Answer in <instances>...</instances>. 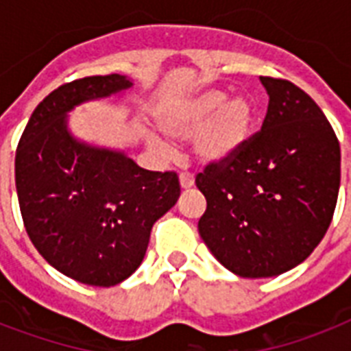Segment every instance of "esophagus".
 <instances>
[{"instance_id":"obj_1","label":"esophagus","mask_w":351,"mask_h":351,"mask_svg":"<svg viewBox=\"0 0 351 351\" xmlns=\"http://www.w3.org/2000/svg\"><path fill=\"white\" fill-rule=\"evenodd\" d=\"M180 186L184 187V189H187V187H193V186H195V176H193L191 173H182V175H180Z\"/></svg>"}]
</instances>
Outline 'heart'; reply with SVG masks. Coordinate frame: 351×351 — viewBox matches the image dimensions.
I'll list each match as a JSON object with an SVG mask.
<instances>
[{
	"label": "heart",
	"mask_w": 351,
	"mask_h": 351,
	"mask_svg": "<svg viewBox=\"0 0 351 351\" xmlns=\"http://www.w3.org/2000/svg\"><path fill=\"white\" fill-rule=\"evenodd\" d=\"M228 100L222 90H204L175 101L164 112L162 127L176 138L195 134V153L206 164L233 158L244 147L253 127V107L244 98ZM154 147L167 149L162 140Z\"/></svg>",
	"instance_id": "b5f03b06"
}]
</instances>
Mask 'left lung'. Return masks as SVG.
<instances>
[{
    "label": "left lung",
    "mask_w": 351,
    "mask_h": 351,
    "mask_svg": "<svg viewBox=\"0 0 351 351\" xmlns=\"http://www.w3.org/2000/svg\"><path fill=\"white\" fill-rule=\"evenodd\" d=\"M261 82L269 95L261 131L195 180L208 202L198 233L222 266L245 278L306 261L332 224L341 186V147L321 107L288 80Z\"/></svg>",
    "instance_id": "1"
}]
</instances>
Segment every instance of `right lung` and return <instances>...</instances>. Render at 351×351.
<instances>
[{"label":"right lung","instance_id":"right-lung-1","mask_svg":"<svg viewBox=\"0 0 351 351\" xmlns=\"http://www.w3.org/2000/svg\"><path fill=\"white\" fill-rule=\"evenodd\" d=\"M120 74L60 85L36 107L16 149V191L25 230L52 267L89 286H114L142 264L151 228L180 197L175 171H147L118 151L67 131L82 101L131 87Z\"/></svg>","mask_w":351,"mask_h":351}]
</instances>
